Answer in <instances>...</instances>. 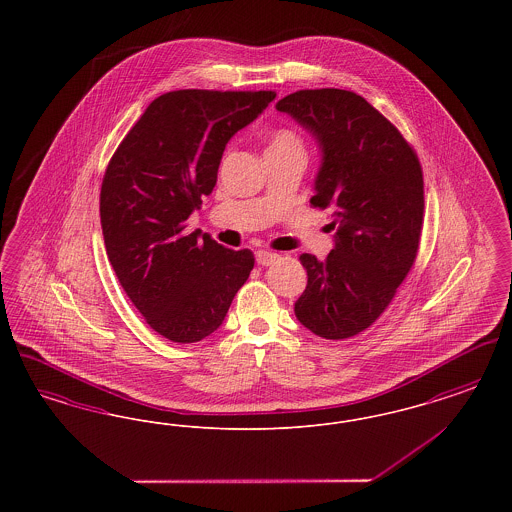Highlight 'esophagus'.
<instances>
[{
	"label": "esophagus",
	"instance_id": "esophagus-1",
	"mask_svg": "<svg viewBox=\"0 0 512 512\" xmlns=\"http://www.w3.org/2000/svg\"><path fill=\"white\" fill-rule=\"evenodd\" d=\"M255 259H257V263H259L261 267H270V265H274V263L280 259V255H278V253H272V251H267V249H259V251L255 253Z\"/></svg>",
	"mask_w": 512,
	"mask_h": 512
}]
</instances>
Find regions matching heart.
Segmentation results:
<instances>
[{
	"instance_id": "b5f03b06",
	"label": "heart",
	"mask_w": 512,
	"mask_h": 512,
	"mask_svg": "<svg viewBox=\"0 0 512 512\" xmlns=\"http://www.w3.org/2000/svg\"><path fill=\"white\" fill-rule=\"evenodd\" d=\"M280 147H299V140L288 130H278L272 134L268 149H280Z\"/></svg>"
}]
</instances>
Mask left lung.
Instances as JSON below:
<instances>
[{"label": "left lung", "mask_w": 512, "mask_h": 512, "mask_svg": "<svg viewBox=\"0 0 512 512\" xmlns=\"http://www.w3.org/2000/svg\"><path fill=\"white\" fill-rule=\"evenodd\" d=\"M276 109L317 140L311 203L330 209L336 228L324 261L299 257L307 288L293 311L320 338L345 340L384 313L413 267L424 215L422 169L401 132L353 92L299 90Z\"/></svg>", "instance_id": "1"}]
</instances>
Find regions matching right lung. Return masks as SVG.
I'll return each mask as SVG.
<instances>
[{
    "mask_svg": "<svg viewBox=\"0 0 512 512\" xmlns=\"http://www.w3.org/2000/svg\"><path fill=\"white\" fill-rule=\"evenodd\" d=\"M274 98L265 90L163 94L109 161L99 195L107 257L134 307L167 340L211 336L249 278V249L188 232L186 220L213 192L230 138Z\"/></svg>",
    "mask_w": 512,
    "mask_h": 512,
    "instance_id": "1",
    "label": "right lung"
}]
</instances>
